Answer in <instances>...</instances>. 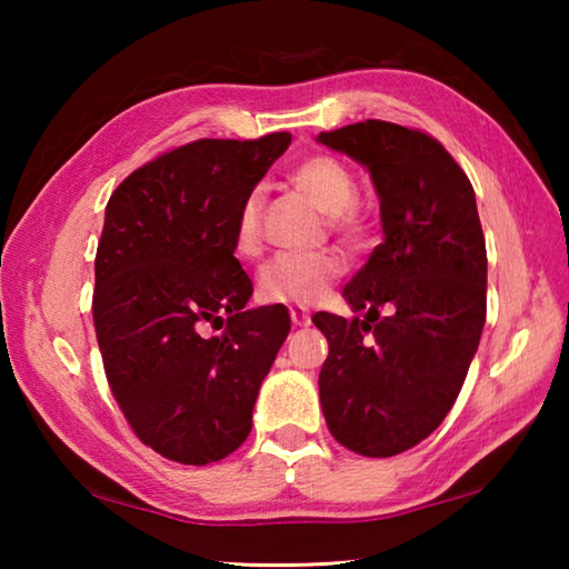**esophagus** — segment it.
<instances>
[{
  "instance_id": "obj_1",
  "label": "esophagus",
  "mask_w": 569,
  "mask_h": 569,
  "mask_svg": "<svg viewBox=\"0 0 569 569\" xmlns=\"http://www.w3.org/2000/svg\"><path fill=\"white\" fill-rule=\"evenodd\" d=\"M288 313H291V321H293V326H298V329H306V326H311V313H308L306 308L293 306Z\"/></svg>"
}]
</instances>
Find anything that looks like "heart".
I'll use <instances>...</instances> for the list:
<instances>
[{
	"label": "heart",
	"mask_w": 569,
	"mask_h": 569,
	"mask_svg": "<svg viewBox=\"0 0 569 569\" xmlns=\"http://www.w3.org/2000/svg\"><path fill=\"white\" fill-rule=\"evenodd\" d=\"M301 196H306L321 213L331 216V226L343 236L356 233V218L351 206L359 196V182L351 168L339 158L313 152L286 172ZM261 190H250L238 208L233 223V246L240 256H256L261 250ZM343 273V261L336 253H306V256H276L258 273V296L268 303L308 306L326 296L331 283Z\"/></svg>",
	"instance_id": "obj_1"
}]
</instances>
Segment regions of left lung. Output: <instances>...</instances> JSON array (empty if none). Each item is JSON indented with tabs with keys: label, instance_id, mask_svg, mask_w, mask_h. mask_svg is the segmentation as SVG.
Returning <instances> with one entry per match:
<instances>
[{
	"label": "left lung",
	"instance_id": "obj_1",
	"mask_svg": "<svg viewBox=\"0 0 569 569\" xmlns=\"http://www.w3.org/2000/svg\"><path fill=\"white\" fill-rule=\"evenodd\" d=\"M321 146L369 170L383 243L343 288L363 319L316 313L329 341L321 407L339 445L393 457L435 431L461 391L487 316V248L469 178L435 138L366 120Z\"/></svg>",
	"mask_w": 569,
	"mask_h": 569
}]
</instances>
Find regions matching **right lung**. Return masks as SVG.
I'll return each instance as SVG.
<instances>
[{"mask_svg": "<svg viewBox=\"0 0 569 569\" xmlns=\"http://www.w3.org/2000/svg\"><path fill=\"white\" fill-rule=\"evenodd\" d=\"M288 146L291 132L190 142L134 170L104 208L92 296L104 373L142 445L180 465L243 445L291 331L286 306L246 308L253 283L233 256L238 208Z\"/></svg>", "mask_w": 569, "mask_h": 569, "instance_id": "1", "label": "right lung"}]
</instances>
